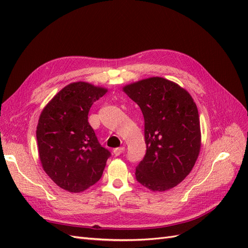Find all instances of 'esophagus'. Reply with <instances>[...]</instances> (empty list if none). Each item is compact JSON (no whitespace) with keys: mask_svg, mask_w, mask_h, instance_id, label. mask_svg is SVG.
Returning <instances> with one entry per match:
<instances>
[{"mask_svg":"<svg viewBox=\"0 0 248 248\" xmlns=\"http://www.w3.org/2000/svg\"><path fill=\"white\" fill-rule=\"evenodd\" d=\"M124 151H125V147H119V148L114 149V154L116 156H119V155H121Z\"/></svg>","mask_w":248,"mask_h":248,"instance_id":"1","label":"esophagus"}]
</instances>
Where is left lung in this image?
<instances>
[{
    "label": "left lung",
    "mask_w": 248,
    "mask_h": 248,
    "mask_svg": "<svg viewBox=\"0 0 248 248\" xmlns=\"http://www.w3.org/2000/svg\"><path fill=\"white\" fill-rule=\"evenodd\" d=\"M122 90L145 120L147 151L136 170L138 182L151 191L174 188L189 175L201 151L196 102L187 90L159 77L131 82Z\"/></svg>",
    "instance_id": "8db88e82"
}]
</instances>
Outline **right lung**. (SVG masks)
<instances>
[{"instance_id":"add662e5","label":"right lung","mask_w":248,"mask_h":248,"mask_svg":"<svg viewBox=\"0 0 248 248\" xmlns=\"http://www.w3.org/2000/svg\"><path fill=\"white\" fill-rule=\"evenodd\" d=\"M108 90L76 81L59 91L42 109L36 137L43 170L60 188L78 193L101 178L110 153L88 122L92 104Z\"/></svg>"}]
</instances>
